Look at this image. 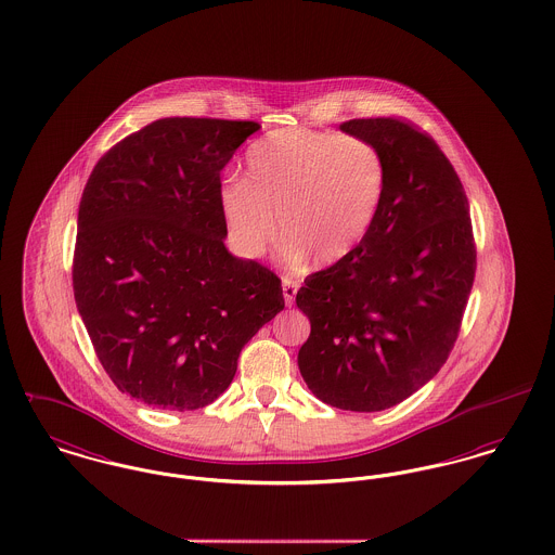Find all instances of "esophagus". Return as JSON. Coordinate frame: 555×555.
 <instances>
[{"label": "esophagus", "mask_w": 555, "mask_h": 555, "mask_svg": "<svg viewBox=\"0 0 555 555\" xmlns=\"http://www.w3.org/2000/svg\"><path fill=\"white\" fill-rule=\"evenodd\" d=\"M297 289H299V283L295 279H289V276L283 279V297H285L287 306H294Z\"/></svg>", "instance_id": "obj_1"}]
</instances>
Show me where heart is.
Instances as JSON below:
<instances>
[{
  "mask_svg": "<svg viewBox=\"0 0 555 555\" xmlns=\"http://www.w3.org/2000/svg\"><path fill=\"white\" fill-rule=\"evenodd\" d=\"M386 193L377 146L331 131H270L245 155V180L220 186V209L234 247L260 256L279 230L287 254L319 266L350 256L373 227Z\"/></svg>",
  "mask_w": 555,
  "mask_h": 555,
  "instance_id": "b5f03b06",
  "label": "heart"
}]
</instances>
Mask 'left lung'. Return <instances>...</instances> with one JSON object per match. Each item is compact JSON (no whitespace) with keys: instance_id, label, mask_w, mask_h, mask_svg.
Returning <instances> with one entry per match:
<instances>
[{"instance_id":"obj_1","label":"left lung","mask_w":555,"mask_h":555,"mask_svg":"<svg viewBox=\"0 0 555 555\" xmlns=\"http://www.w3.org/2000/svg\"><path fill=\"white\" fill-rule=\"evenodd\" d=\"M339 130L377 146L386 193L359 247L297 292L310 319L297 364L319 400L373 413L415 393L449 359L476 247L461 180L429 135L391 117Z\"/></svg>"}]
</instances>
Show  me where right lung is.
Returning <instances> with one entry per match:
<instances>
[{"label":"right lung","mask_w":555,"mask_h":555,"mask_svg":"<svg viewBox=\"0 0 555 555\" xmlns=\"http://www.w3.org/2000/svg\"><path fill=\"white\" fill-rule=\"evenodd\" d=\"M254 121L167 117L100 159L79 203L73 292L100 364L131 398L211 404L283 308L281 279L232 256L220 171Z\"/></svg>","instance_id":"1"}]
</instances>
